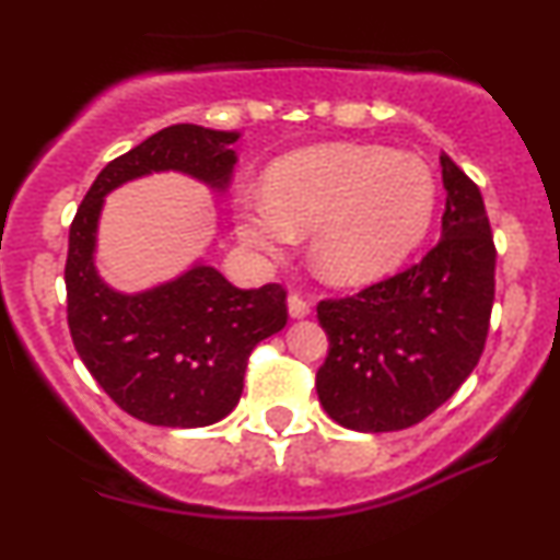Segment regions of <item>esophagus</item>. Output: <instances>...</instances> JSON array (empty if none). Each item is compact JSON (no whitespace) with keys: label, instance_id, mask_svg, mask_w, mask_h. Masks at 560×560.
I'll list each match as a JSON object with an SVG mask.
<instances>
[{"label":"esophagus","instance_id":"esophagus-1","mask_svg":"<svg viewBox=\"0 0 560 560\" xmlns=\"http://www.w3.org/2000/svg\"><path fill=\"white\" fill-rule=\"evenodd\" d=\"M287 310H289V318H294V320L307 318V315H310V302L305 298H300V294H289Z\"/></svg>","mask_w":560,"mask_h":560}]
</instances>
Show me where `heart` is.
<instances>
[{
  "label": "heart",
  "mask_w": 560,
  "mask_h": 560,
  "mask_svg": "<svg viewBox=\"0 0 560 560\" xmlns=\"http://www.w3.org/2000/svg\"><path fill=\"white\" fill-rule=\"evenodd\" d=\"M438 187L412 153L328 143L287 153L266 172V192H242L234 226L253 253L279 260L310 234L320 279L360 287L407 260L433 224Z\"/></svg>",
  "instance_id": "obj_1"
}]
</instances>
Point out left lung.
Segmentation results:
<instances>
[{"mask_svg": "<svg viewBox=\"0 0 560 560\" xmlns=\"http://www.w3.org/2000/svg\"><path fill=\"white\" fill-rule=\"evenodd\" d=\"M441 242L407 271L318 305L328 357L315 375L320 407L341 428L388 433L435 412L485 349L495 247L480 187L441 153Z\"/></svg>", "mask_w": 560, "mask_h": 560, "instance_id": "left-lung-1", "label": "left lung"}]
</instances>
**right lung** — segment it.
<instances>
[{
  "instance_id": "add662e5",
  "label": "right lung",
  "mask_w": 560,
  "mask_h": 560,
  "mask_svg": "<svg viewBox=\"0 0 560 560\" xmlns=\"http://www.w3.org/2000/svg\"><path fill=\"white\" fill-rule=\"evenodd\" d=\"M242 132L172 125L106 164L80 203L67 253V323L88 373L148 425L206 428L237 407L247 357L287 326L279 284L240 289L206 258L140 292L98 273L106 195L151 174H185L215 195L232 187Z\"/></svg>"
}]
</instances>
